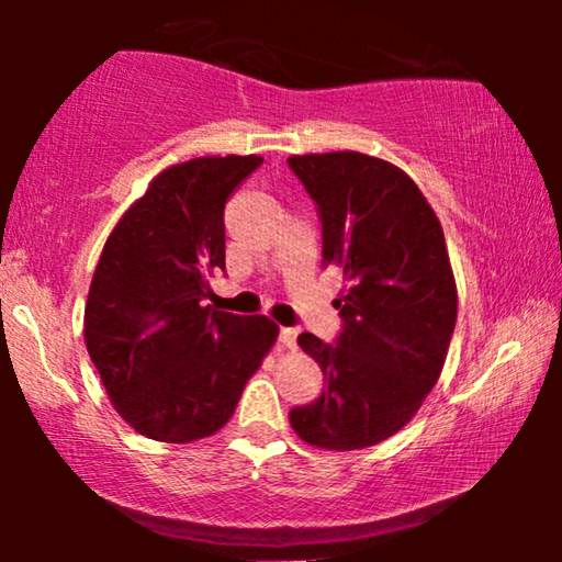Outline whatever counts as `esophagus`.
<instances>
[{"label": "esophagus", "mask_w": 562, "mask_h": 562, "mask_svg": "<svg viewBox=\"0 0 562 562\" xmlns=\"http://www.w3.org/2000/svg\"><path fill=\"white\" fill-rule=\"evenodd\" d=\"M296 337H299V329H296V327H281L279 340H281L283 348L294 350V348H296Z\"/></svg>", "instance_id": "34e87169"}]
</instances>
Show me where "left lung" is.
<instances>
[{
  "label": "left lung",
  "mask_w": 562,
  "mask_h": 562,
  "mask_svg": "<svg viewBox=\"0 0 562 562\" xmlns=\"http://www.w3.org/2000/svg\"><path fill=\"white\" fill-rule=\"evenodd\" d=\"M317 204L322 266L345 276L335 345L299 335L325 373L322 396L294 406L304 442L360 450L409 422L440 379L458 317L440 220L402 168L363 153L291 156Z\"/></svg>",
  "instance_id": "left-lung-1"
}]
</instances>
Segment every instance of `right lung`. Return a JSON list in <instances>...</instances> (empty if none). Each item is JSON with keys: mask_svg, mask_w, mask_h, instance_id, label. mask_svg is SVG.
I'll return each mask as SVG.
<instances>
[{"mask_svg": "<svg viewBox=\"0 0 562 562\" xmlns=\"http://www.w3.org/2000/svg\"><path fill=\"white\" fill-rule=\"evenodd\" d=\"M263 164L210 156L166 168L106 240L91 279L83 337L114 409L160 442L210 437L276 342L263 314L204 306L225 271V204Z\"/></svg>", "mask_w": 562, "mask_h": 562, "instance_id": "right-lung-1", "label": "right lung"}]
</instances>
